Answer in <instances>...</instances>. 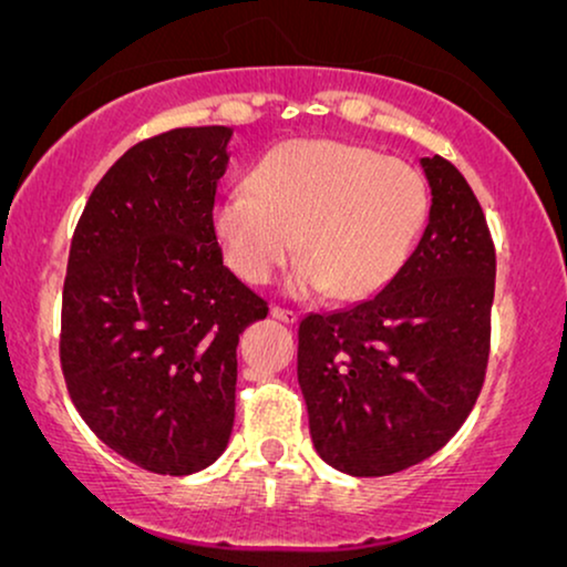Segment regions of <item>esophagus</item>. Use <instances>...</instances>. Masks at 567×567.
<instances>
[{"label":"esophagus","mask_w":567,"mask_h":567,"mask_svg":"<svg viewBox=\"0 0 567 567\" xmlns=\"http://www.w3.org/2000/svg\"><path fill=\"white\" fill-rule=\"evenodd\" d=\"M270 317H276V320H281L286 324H293L299 320V315L293 312V309H284V307H270Z\"/></svg>","instance_id":"34e87169"}]
</instances>
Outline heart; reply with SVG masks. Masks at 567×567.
I'll use <instances>...</instances> for the list:
<instances>
[{
    "instance_id": "obj_1",
    "label": "heart",
    "mask_w": 567,
    "mask_h": 567,
    "mask_svg": "<svg viewBox=\"0 0 567 567\" xmlns=\"http://www.w3.org/2000/svg\"><path fill=\"white\" fill-rule=\"evenodd\" d=\"M429 216V185L408 162L336 138H291L250 169V190L214 206L224 262L247 284H268L291 250L286 291L367 299L405 266Z\"/></svg>"
}]
</instances>
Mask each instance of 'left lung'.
<instances>
[{"label": "left lung", "mask_w": 567, "mask_h": 567, "mask_svg": "<svg viewBox=\"0 0 567 567\" xmlns=\"http://www.w3.org/2000/svg\"><path fill=\"white\" fill-rule=\"evenodd\" d=\"M429 224L374 297L299 324V386L317 454L353 477H382L436 454L483 390L495 250L460 169L421 159Z\"/></svg>", "instance_id": "left-lung-1"}]
</instances>
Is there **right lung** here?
<instances>
[{
	"label": "right lung",
	"mask_w": 567,
	"mask_h": 567,
	"mask_svg": "<svg viewBox=\"0 0 567 567\" xmlns=\"http://www.w3.org/2000/svg\"><path fill=\"white\" fill-rule=\"evenodd\" d=\"M231 134L175 128L131 146L92 190L69 250L66 390L105 446L157 475H193L224 454L239 332L268 315L214 235Z\"/></svg>",
	"instance_id": "obj_1"
}]
</instances>
